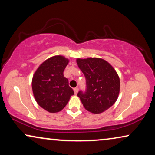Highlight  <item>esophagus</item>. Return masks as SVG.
I'll return each instance as SVG.
<instances>
[{
	"instance_id": "34e87169",
	"label": "esophagus",
	"mask_w": 155,
	"mask_h": 155,
	"mask_svg": "<svg viewBox=\"0 0 155 155\" xmlns=\"http://www.w3.org/2000/svg\"><path fill=\"white\" fill-rule=\"evenodd\" d=\"M73 90H74V92H75V94H78V87L74 88V89H73Z\"/></svg>"
}]
</instances>
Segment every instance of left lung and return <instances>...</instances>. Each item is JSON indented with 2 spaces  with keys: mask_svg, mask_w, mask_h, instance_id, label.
<instances>
[{
  "mask_svg": "<svg viewBox=\"0 0 155 155\" xmlns=\"http://www.w3.org/2000/svg\"><path fill=\"white\" fill-rule=\"evenodd\" d=\"M79 68L86 78L85 92L78 97L86 110L92 114L107 111L117 100L120 92V78L113 66L100 58H77Z\"/></svg>",
  "mask_w": 155,
  "mask_h": 155,
  "instance_id": "left-lung-1",
  "label": "left lung"
}]
</instances>
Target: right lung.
Masks as SVG:
<instances>
[{"label":"right lung","mask_w":155,"mask_h":155,"mask_svg":"<svg viewBox=\"0 0 155 155\" xmlns=\"http://www.w3.org/2000/svg\"><path fill=\"white\" fill-rule=\"evenodd\" d=\"M69 59L58 55L44 61L35 71L31 81L33 94L38 104L48 112L62 111L74 94L63 71Z\"/></svg>","instance_id":"add662e5"}]
</instances>
